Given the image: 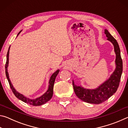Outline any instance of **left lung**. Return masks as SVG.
Returning <instances> with one entry per match:
<instances>
[{"label":"left lung","mask_w":128,"mask_h":128,"mask_svg":"<svg viewBox=\"0 0 128 128\" xmlns=\"http://www.w3.org/2000/svg\"><path fill=\"white\" fill-rule=\"evenodd\" d=\"M104 33L107 40L110 41L114 46L116 54L115 70L109 78L95 89H88L81 86L76 85L73 80V86L76 96L82 101L88 103L98 104L104 102L112 96L118 90L122 74V61L118 43L107 29L104 30Z\"/></svg>","instance_id":"obj_1"}]
</instances>
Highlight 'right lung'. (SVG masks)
<instances>
[{"mask_svg": "<svg viewBox=\"0 0 128 128\" xmlns=\"http://www.w3.org/2000/svg\"><path fill=\"white\" fill-rule=\"evenodd\" d=\"M21 32V31L19 32L18 34H17V36L19 35V34ZM10 49V47H9V48H8V50L7 52V61H6L5 68H6V77H7V78L8 80V82H9L10 88H11L12 92H14V95L18 99H20V100H22V102H25L27 104H29L34 106H41L42 104H45L46 102H47L50 100L52 98V96L54 82H55L56 76H57V75L59 72L60 71L59 69H58L55 72H54L53 74L51 75L50 79V81H49V85H48V90H47V92H45L44 94H43L42 96L38 97V98L36 99H32L28 98L26 97H25L24 95L20 94V93H19L18 92H17V91L15 90V88H14V86H13L12 84L11 83V81H10V79L9 74H8V69H7L8 66V62H9Z\"/></svg>", "mask_w": 128, "mask_h": 128, "instance_id": "add662e5", "label": "right lung"}]
</instances>
